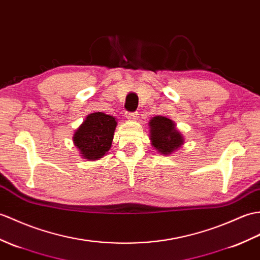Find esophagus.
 Listing matches in <instances>:
<instances>
[{"mask_svg":"<svg viewBox=\"0 0 260 260\" xmlns=\"http://www.w3.org/2000/svg\"><path fill=\"white\" fill-rule=\"evenodd\" d=\"M125 116L129 120H136L138 118V113L137 112H126Z\"/></svg>","mask_w":260,"mask_h":260,"instance_id":"obj_1","label":"esophagus"}]
</instances>
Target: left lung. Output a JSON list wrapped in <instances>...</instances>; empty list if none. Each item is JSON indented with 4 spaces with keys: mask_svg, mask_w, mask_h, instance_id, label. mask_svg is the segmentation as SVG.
Listing matches in <instances>:
<instances>
[{
    "mask_svg": "<svg viewBox=\"0 0 260 260\" xmlns=\"http://www.w3.org/2000/svg\"><path fill=\"white\" fill-rule=\"evenodd\" d=\"M149 138L160 154L170 155L184 144V137L172 119L155 116L149 120Z\"/></svg>",
    "mask_w": 260,
    "mask_h": 260,
    "instance_id": "8db88e82",
    "label": "left lung"
}]
</instances>
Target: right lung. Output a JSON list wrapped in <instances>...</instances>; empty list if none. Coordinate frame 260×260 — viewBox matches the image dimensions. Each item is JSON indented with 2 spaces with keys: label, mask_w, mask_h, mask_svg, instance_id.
Instances as JSON below:
<instances>
[{
  "label": "right lung",
  "mask_w": 260,
  "mask_h": 260,
  "mask_svg": "<svg viewBox=\"0 0 260 260\" xmlns=\"http://www.w3.org/2000/svg\"><path fill=\"white\" fill-rule=\"evenodd\" d=\"M116 125L115 117L102 112L87 115L73 136L82 157L88 160L102 158L112 146Z\"/></svg>",
  "instance_id": "right-lung-1"
}]
</instances>
